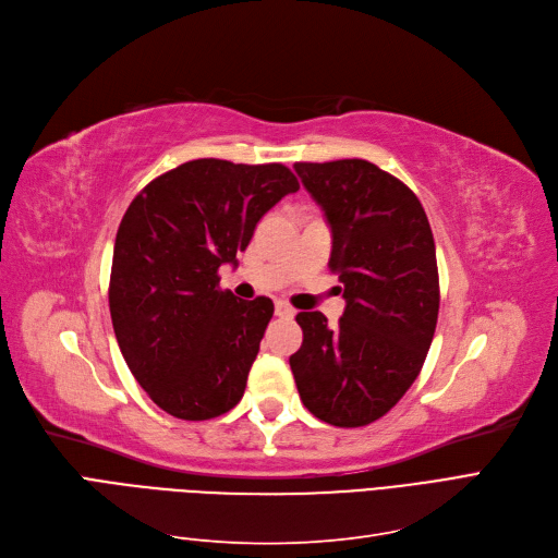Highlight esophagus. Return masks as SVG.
I'll use <instances>...</instances> for the list:
<instances>
[{"label": "esophagus", "instance_id": "obj_1", "mask_svg": "<svg viewBox=\"0 0 558 558\" xmlns=\"http://www.w3.org/2000/svg\"><path fill=\"white\" fill-rule=\"evenodd\" d=\"M276 315L282 317V319H292L296 315V311H294V307L287 305L284 301H276Z\"/></svg>", "mask_w": 558, "mask_h": 558}]
</instances>
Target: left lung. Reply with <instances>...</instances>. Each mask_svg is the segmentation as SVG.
Returning a JSON list of instances; mask_svg holds the SVG:
<instances>
[{"label":"left lung","mask_w":558,"mask_h":558,"mask_svg":"<svg viewBox=\"0 0 558 558\" xmlns=\"http://www.w3.org/2000/svg\"><path fill=\"white\" fill-rule=\"evenodd\" d=\"M294 170L331 225L328 268L347 305L336 326L317 311L296 315L303 344L290 365L313 416L361 427L400 402L435 338V236L418 197L373 162H296Z\"/></svg>","instance_id":"8db88e82"}]
</instances>
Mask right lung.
Segmentation results:
<instances>
[{
    "label": "right lung",
    "mask_w": 558,
    "mask_h": 558,
    "mask_svg": "<svg viewBox=\"0 0 558 558\" xmlns=\"http://www.w3.org/2000/svg\"><path fill=\"white\" fill-rule=\"evenodd\" d=\"M299 181L280 162L197 158L144 185L119 225L110 315L137 384L174 418L239 404L274 301H236L218 268L236 266L259 218Z\"/></svg>",
    "instance_id": "obj_1"
}]
</instances>
